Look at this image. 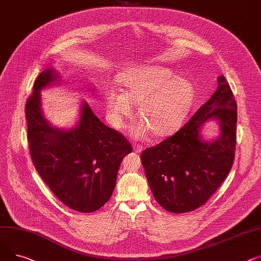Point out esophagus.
<instances>
[{"label": "esophagus", "mask_w": 261, "mask_h": 261, "mask_svg": "<svg viewBox=\"0 0 261 261\" xmlns=\"http://www.w3.org/2000/svg\"><path fill=\"white\" fill-rule=\"evenodd\" d=\"M133 148H134V150H135L136 152H140V151H142L143 146H142L141 144H139V143H134V144H133Z\"/></svg>", "instance_id": "34e87169"}]
</instances>
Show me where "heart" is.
<instances>
[{"mask_svg": "<svg viewBox=\"0 0 261 261\" xmlns=\"http://www.w3.org/2000/svg\"><path fill=\"white\" fill-rule=\"evenodd\" d=\"M122 90L114 87L105 91L106 116L110 123L123 127L138 104L139 123L132 135L143 138L149 132L156 137L174 134L188 117L195 98L193 84L162 66L142 65L122 71L118 75Z\"/></svg>", "mask_w": 261, "mask_h": 261, "instance_id": "heart-1", "label": "heart"}]
</instances>
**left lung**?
Wrapping results in <instances>:
<instances>
[{
    "label": "left lung",
    "mask_w": 261,
    "mask_h": 261,
    "mask_svg": "<svg viewBox=\"0 0 261 261\" xmlns=\"http://www.w3.org/2000/svg\"><path fill=\"white\" fill-rule=\"evenodd\" d=\"M210 100L177 133L141 152V163L156 201L171 213L203 205L231 171L236 146L237 104L223 75ZM220 121L221 135L204 143L198 132L210 118Z\"/></svg>",
    "instance_id": "left-lung-1"
}]
</instances>
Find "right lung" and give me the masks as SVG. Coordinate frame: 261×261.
I'll return each mask as SVG.
<instances>
[{
    "label": "right lung",
    "mask_w": 261,
    "mask_h": 261,
    "mask_svg": "<svg viewBox=\"0 0 261 261\" xmlns=\"http://www.w3.org/2000/svg\"><path fill=\"white\" fill-rule=\"evenodd\" d=\"M57 80L53 68L43 70L26 101L30 157L61 202L74 211L91 213L110 200L121 161L133 148L123 135L103 124L87 103H83L76 127H53L41 112L40 90Z\"/></svg>",
    "instance_id": "1"
}]
</instances>
